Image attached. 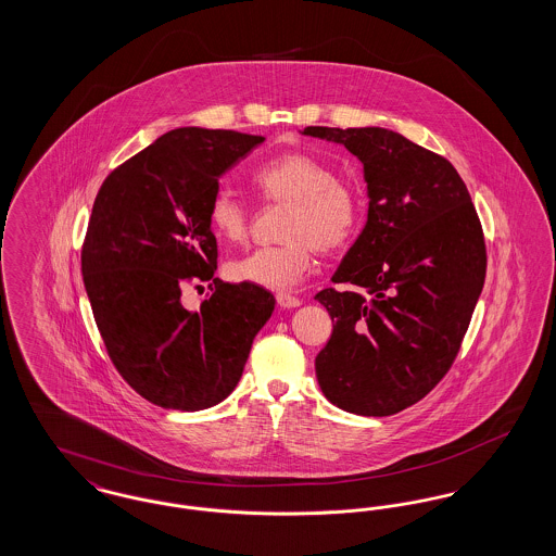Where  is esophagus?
Wrapping results in <instances>:
<instances>
[{
    "mask_svg": "<svg viewBox=\"0 0 556 556\" xmlns=\"http://www.w3.org/2000/svg\"><path fill=\"white\" fill-rule=\"evenodd\" d=\"M275 298H277V304H279L281 308H295V306H300V304H302V302H300V298L291 295L288 291H279Z\"/></svg>",
    "mask_w": 556,
    "mask_h": 556,
    "instance_id": "34e87169",
    "label": "esophagus"
}]
</instances>
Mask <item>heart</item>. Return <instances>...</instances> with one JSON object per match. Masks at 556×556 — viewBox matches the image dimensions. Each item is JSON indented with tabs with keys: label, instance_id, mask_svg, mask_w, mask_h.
I'll return each instance as SVG.
<instances>
[{
	"label": "heart",
	"instance_id": "heart-1",
	"mask_svg": "<svg viewBox=\"0 0 556 556\" xmlns=\"http://www.w3.org/2000/svg\"><path fill=\"white\" fill-rule=\"evenodd\" d=\"M252 186L265 202L290 204L281 223L283 243L261 245L227 265L229 279L268 290L300 283L315 263V248L331 254L356 236L363 204L356 187L308 152H286L258 164ZM206 218L216 238L241 241L250 231V208L229 189L211 198Z\"/></svg>",
	"mask_w": 556,
	"mask_h": 556
}]
</instances>
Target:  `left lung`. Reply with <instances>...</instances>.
Masks as SVG:
<instances>
[{"instance_id": "obj_1", "label": "left lung", "mask_w": 556, "mask_h": 556, "mask_svg": "<svg viewBox=\"0 0 556 556\" xmlns=\"http://www.w3.org/2000/svg\"><path fill=\"white\" fill-rule=\"evenodd\" d=\"M365 166L369 216L333 283L318 291L333 320L315 369L342 410L388 417L448 372L485 281V241L448 160L381 127H306Z\"/></svg>"}]
</instances>
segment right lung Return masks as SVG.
I'll return each mask as SVG.
<instances>
[{"mask_svg":"<svg viewBox=\"0 0 556 556\" xmlns=\"http://www.w3.org/2000/svg\"><path fill=\"white\" fill-rule=\"evenodd\" d=\"M265 137L181 127L116 166L100 187L80 250L85 290L112 365L139 396L202 410L229 396L275 298L214 277L206 211L220 175ZM208 280L187 312L180 291ZM198 288V286H195Z\"/></svg>","mask_w":556,"mask_h":556,"instance_id":"obj_1","label":"right lung"}]
</instances>
